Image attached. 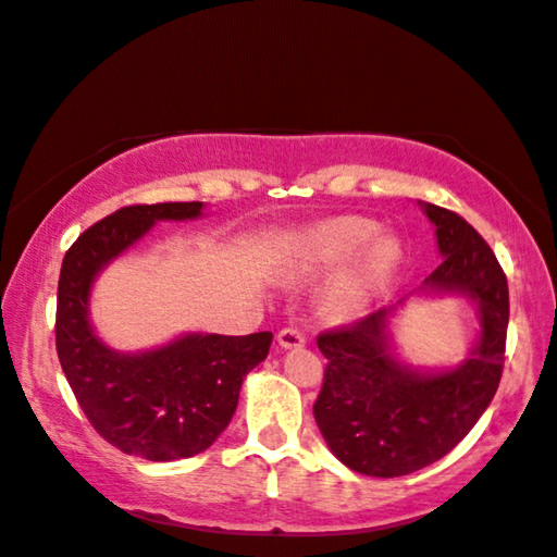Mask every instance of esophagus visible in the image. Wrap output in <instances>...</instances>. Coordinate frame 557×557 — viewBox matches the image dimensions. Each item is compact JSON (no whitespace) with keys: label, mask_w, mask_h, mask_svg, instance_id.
Segmentation results:
<instances>
[{"label":"esophagus","mask_w":557,"mask_h":557,"mask_svg":"<svg viewBox=\"0 0 557 557\" xmlns=\"http://www.w3.org/2000/svg\"><path fill=\"white\" fill-rule=\"evenodd\" d=\"M276 341H278L281 348H286V350L302 348V345H305V333L298 331V329H290V326H288V329H281V331H278Z\"/></svg>","instance_id":"obj_1"}]
</instances>
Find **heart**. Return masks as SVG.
<instances>
[{
  "label": "heart",
  "mask_w": 557,
  "mask_h": 557,
  "mask_svg": "<svg viewBox=\"0 0 557 557\" xmlns=\"http://www.w3.org/2000/svg\"><path fill=\"white\" fill-rule=\"evenodd\" d=\"M400 262V245L376 236V224L362 216H333L300 233L290 250V271L300 278H324L342 269L321 295L333 319H357L386 288Z\"/></svg>",
  "instance_id": "heart-1"
}]
</instances>
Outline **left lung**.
<instances>
[{"instance_id": "8db88e82", "label": "left lung", "mask_w": 557, "mask_h": 557, "mask_svg": "<svg viewBox=\"0 0 557 557\" xmlns=\"http://www.w3.org/2000/svg\"><path fill=\"white\" fill-rule=\"evenodd\" d=\"M419 207L436 226L443 262L417 295H462L481 331L467 360L443 369L412 367L395 352L391 319L407 298L317 338L329 360L317 426L331 453L367 476L412 474L448 455L486 412L503 374L510 295L498 259L460 214Z\"/></svg>"}]
</instances>
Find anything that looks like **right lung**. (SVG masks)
Wrapping results in <instances>:
<instances>
[{"label": "right lung", "mask_w": 557, "mask_h": 557, "mask_svg": "<svg viewBox=\"0 0 557 557\" xmlns=\"http://www.w3.org/2000/svg\"><path fill=\"white\" fill-rule=\"evenodd\" d=\"M202 202L123 207L78 236L61 262L57 355L97 434L126 455L171 462L207 450L238 407L243 379L269 355L271 331L250 336L183 333L143 352H121L90 321L92 283L157 221L202 216Z\"/></svg>", "instance_id": "right-lung-1"}]
</instances>
